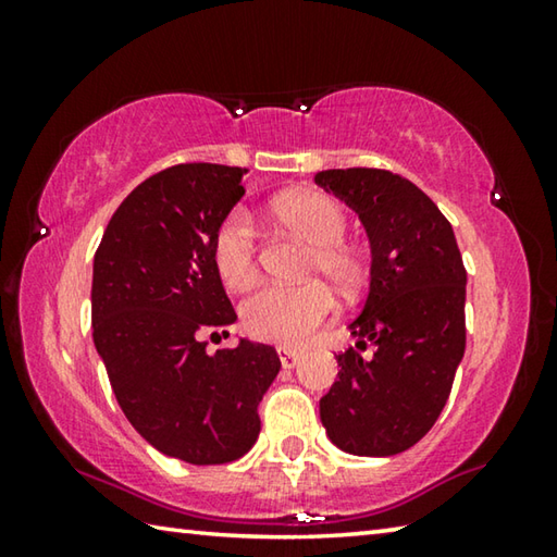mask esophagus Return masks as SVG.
Wrapping results in <instances>:
<instances>
[{
    "label": "esophagus",
    "instance_id": "34e87169",
    "mask_svg": "<svg viewBox=\"0 0 557 557\" xmlns=\"http://www.w3.org/2000/svg\"><path fill=\"white\" fill-rule=\"evenodd\" d=\"M277 356H280L282 369H292V366H297L299 358H301V354L295 351V348H285V346L277 348Z\"/></svg>",
    "mask_w": 557,
    "mask_h": 557
}]
</instances>
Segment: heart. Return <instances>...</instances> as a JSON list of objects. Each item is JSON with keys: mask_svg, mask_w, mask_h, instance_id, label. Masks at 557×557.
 I'll return each instance as SVG.
<instances>
[{"mask_svg": "<svg viewBox=\"0 0 557 557\" xmlns=\"http://www.w3.org/2000/svg\"><path fill=\"white\" fill-rule=\"evenodd\" d=\"M280 225L312 243L305 275L324 277L351 295L363 285L366 262L344 238L348 215L342 203L319 191H297L272 206ZM213 265L225 287L243 289L258 275V233L250 215L233 209L213 233ZM334 312V295L324 282L265 285L243 301V326L260 342L295 346L307 342Z\"/></svg>", "mask_w": 557, "mask_h": 557, "instance_id": "b5f03b06", "label": "heart"}]
</instances>
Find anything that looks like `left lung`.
<instances>
[{"mask_svg":"<svg viewBox=\"0 0 557 557\" xmlns=\"http://www.w3.org/2000/svg\"><path fill=\"white\" fill-rule=\"evenodd\" d=\"M314 182L358 213L373 258L358 342L319 400L322 425L348 455H398L435 425L465 356V262L435 201L400 174L326 169Z\"/></svg>","mask_w":557,"mask_h":557,"instance_id":"1","label":"left lung"}]
</instances>
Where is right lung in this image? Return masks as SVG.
Wrapping results in <instances>:
<instances>
[{"label": "right lung", "instance_id": "1", "mask_svg": "<svg viewBox=\"0 0 557 557\" xmlns=\"http://www.w3.org/2000/svg\"><path fill=\"white\" fill-rule=\"evenodd\" d=\"M248 169L176 164L112 213L92 262V342L125 418L188 465H225L260 435L258 405L280 373L272 346L228 336L235 309L213 265V233L240 201Z\"/></svg>", "mask_w": 557, "mask_h": 557}]
</instances>
